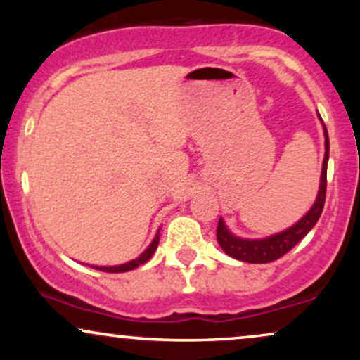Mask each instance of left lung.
I'll return each instance as SVG.
<instances>
[{"instance_id": "1", "label": "left lung", "mask_w": 360, "mask_h": 360, "mask_svg": "<svg viewBox=\"0 0 360 360\" xmlns=\"http://www.w3.org/2000/svg\"><path fill=\"white\" fill-rule=\"evenodd\" d=\"M321 125H323V135H325V157H323V166H321V176H320V188H318L316 200L311 208L308 210L307 214L300 218L295 225L289 229L283 230V232L269 235L264 238H243L238 235L232 233L229 226L225 225L223 218H220L217 226V240L220 247L230 257L242 260V262L249 264H266L272 262V260L283 257L286 252H289L296 243L303 240L307 233L313 226L316 225L318 218H320L321 212H323L325 205V194H326V164H328V152H330V140L328 131L321 120L320 113H318Z\"/></svg>"}]
</instances>
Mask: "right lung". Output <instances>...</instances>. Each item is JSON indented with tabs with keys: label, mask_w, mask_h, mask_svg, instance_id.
<instances>
[{
	"label": "right lung",
	"mask_w": 360,
	"mask_h": 360,
	"mask_svg": "<svg viewBox=\"0 0 360 360\" xmlns=\"http://www.w3.org/2000/svg\"><path fill=\"white\" fill-rule=\"evenodd\" d=\"M159 232H160V229L157 230L154 240L150 242V245H148L147 249L143 250L137 259H131V260H128V262H125V264H120V266H91V267H94V269L103 271V272H127V271H131V269H137L139 266L146 264L147 260L150 259L152 255H154L157 245H159V238H160Z\"/></svg>",
	"instance_id": "right-lung-1"
}]
</instances>
